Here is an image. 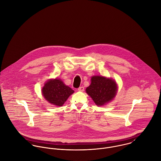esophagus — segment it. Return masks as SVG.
<instances>
[{
	"mask_svg": "<svg viewBox=\"0 0 161 161\" xmlns=\"http://www.w3.org/2000/svg\"><path fill=\"white\" fill-rule=\"evenodd\" d=\"M78 91H80V92H83L84 91V87L83 86L82 87H80L79 89H78Z\"/></svg>",
	"mask_w": 161,
	"mask_h": 161,
	"instance_id": "1",
	"label": "esophagus"
}]
</instances>
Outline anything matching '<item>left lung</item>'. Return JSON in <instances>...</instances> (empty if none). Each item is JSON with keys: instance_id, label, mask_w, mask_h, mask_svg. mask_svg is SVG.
<instances>
[{"instance_id": "8db88e82", "label": "left lung", "mask_w": 161, "mask_h": 161, "mask_svg": "<svg viewBox=\"0 0 161 161\" xmlns=\"http://www.w3.org/2000/svg\"><path fill=\"white\" fill-rule=\"evenodd\" d=\"M117 85L114 80L103 76L94 75L86 91L97 105H104L111 102L116 95Z\"/></svg>"}]
</instances>
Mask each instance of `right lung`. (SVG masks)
Listing matches in <instances>:
<instances>
[{
	"instance_id": "1",
	"label": "right lung",
	"mask_w": 161,
	"mask_h": 161,
	"mask_svg": "<svg viewBox=\"0 0 161 161\" xmlns=\"http://www.w3.org/2000/svg\"><path fill=\"white\" fill-rule=\"evenodd\" d=\"M42 94L46 100L54 105L63 106L74 91L59 79L48 80L42 89Z\"/></svg>"
}]
</instances>
